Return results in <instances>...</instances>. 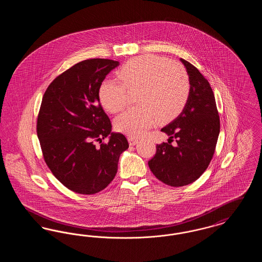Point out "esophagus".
Returning a JSON list of instances; mask_svg holds the SVG:
<instances>
[{"label": "esophagus", "instance_id": "34e87169", "mask_svg": "<svg viewBox=\"0 0 262 262\" xmlns=\"http://www.w3.org/2000/svg\"><path fill=\"white\" fill-rule=\"evenodd\" d=\"M127 139H128L129 145H136L137 143V141H138V138L135 137H127Z\"/></svg>", "mask_w": 262, "mask_h": 262}]
</instances>
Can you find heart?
I'll use <instances>...</instances> for the list:
<instances>
[{"mask_svg":"<svg viewBox=\"0 0 262 262\" xmlns=\"http://www.w3.org/2000/svg\"><path fill=\"white\" fill-rule=\"evenodd\" d=\"M122 82L105 79L98 94L103 106L111 113L124 110L129 91H137L139 105L133 107L115 122L116 129L130 137H139L156 123L171 121L187 104L190 82L181 62L145 55L129 60L118 71Z\"/></svg>","mask_w":262,"mask_h":262,"instance_id":"heart-1","label":"heart"}]
</instances>
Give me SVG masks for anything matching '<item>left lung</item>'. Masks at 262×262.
<instances>
[{"instance_id": "left-lung-1", "label": "left lung", "mask_w": 262, "mask_h": 262, "mask_svg": "<svg viewBox=\"0 0 262 262\" xmlns=\"http://www.w3.org/2000/svg\"><path fill=\"white\" fill-rule=\"evenodd\" d=\"M181 61L189 76V96L183 112L161 129L170 139L156 145V153L148 161L154 176L171 187L189 185L204 173L220 133V119L209 82L193 64ZM174 139L176 143L172 145Z\"/></svg>"}]
</instances>
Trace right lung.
Returning a JSON list of instances; mask_svg holds the SVG:
<instances>
[{"instance_id":"right-lung-1","label":"right lung","mask_w":262,"mask_h":262,"mask_svg":"<svg viewBox=\"0 0 262 262\" xmlns=\"http://www.w3.org/2000/svg\"><path fill=\"white\" fill-rule=\"evenodd\" d=\"M120 62L90 59L58 75L46 89L36 132L44 160L62 185L81 193H97L115 178L125 136L111 133L100 104V84ZM111 135L108 143L101 139ZM99 142L97 147L96 142Z\"/></svg>"}]
</instances>
